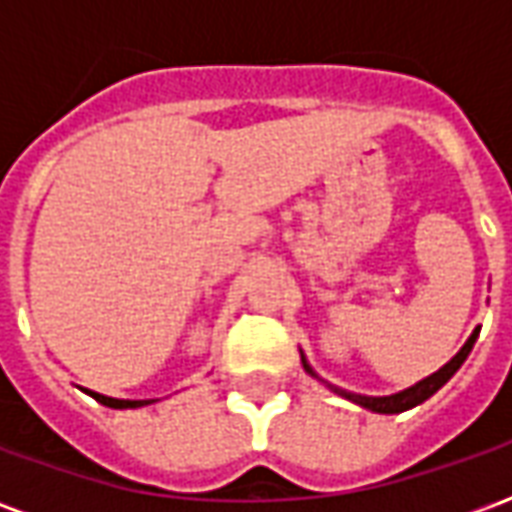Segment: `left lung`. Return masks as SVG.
Here are the masks:
<instances>
[{
    "label": "left lung",
    "mask_w": 512,
    "mask_h": 512,
    "mask_svg": "<svg viewBox=\"0 0 512 512\" xmlns=\"http://www.w3.org/2000/svg\"><path fill=\"white\" fill-rule=\"evenodd\" d=\"M477 334H480V329H474V334L466 340V345H463L461 351H458V356H452L447 365L441 367L439 373H433V376H428L425 381H419L417 386H411V389H406V392H397V395H389V397H365V395H343L351 397L354 403H359L362 408H370V411H378V414H400V411H406V408H414L419 406L422 400H428L433 392H439L441 386L447 384L452 376H455V370L466 362V356H469V351H472L474 340H477ZM304 362V370L310 373V376H315L312 373V367L307 365V359H301Z\"/></svg>",
    "instance_id": "1"
}]
</instances>
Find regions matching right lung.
I'll return each mask as SVG.
<instances>
[{"label":"right lung","instance_id":"right-lung-1","mask_svg":"<svg viewBox=\"0 0 512 512\" xmlns=\"http://www.w3.org/2000/svg\"><path fill=\"white\" fill-rule=\"evenodd\" d=\"M87 395L95 397L98 403H104L109 408H139V406H147L150 400H115V397H106V395H98V392H90V389H84Z\"/></svg>","mask_w":512,"mask_h":512}]
</instances>
